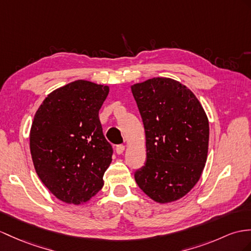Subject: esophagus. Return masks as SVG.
Returning <instances> with one entry per match:
<instances>
[{"mask_svg":"<svg viewBox=\"0 0 251 251\" xmlns=\"http://www.w3.org/2000/svg\"><path fill=\"white\" fill-rule=\"evenodd\" d=\"M125 149H126V147L124 145L116 146V152H117V154H122V153H124Z\"/></svg>","mask_w":251,"mask_h":251,"instance_id":"34e87169","label":"esophagus"}]
</instances>
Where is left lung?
<instances>
[{
  "label": "left lung",
  "instance_id": "1",
  "mask_svg": "<svg viewBox=\"0 0 251 251\" xmlns=\"http://www.w3.org/2000/svg\"><path fill=\"white\" fill-rule=\"evenodd\" d=\"M146 133L147 158L134 178L156 202L176 201L200 179L209 148V120L191 90L168 77L131 87Z\"/></svg>",
  "mask_w": 251,
  "mask_h": 251
}]
</instances>
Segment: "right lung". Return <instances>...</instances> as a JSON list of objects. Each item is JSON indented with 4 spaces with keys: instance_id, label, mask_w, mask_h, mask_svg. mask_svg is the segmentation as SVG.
Listing matches in <instances>:
<instances>
[{
    "instance_id": "1",
    "label": "right lung",
    "mask_w": 251,
    "mask_h": 251,
    "mask_svg": "<svg viewBox=\"0 0 251 251\" xmlns=\"http://www.w3.org/2000/svg\"><path fill=\"white\" fill-rule=\"evenodd\" d=\"M108 91L78 79L48 95L35 114L29 134L35 170L66 203L86 202L104 184L113 147L103 135L99 111Z\"/></svg>"
}]
</instances>
